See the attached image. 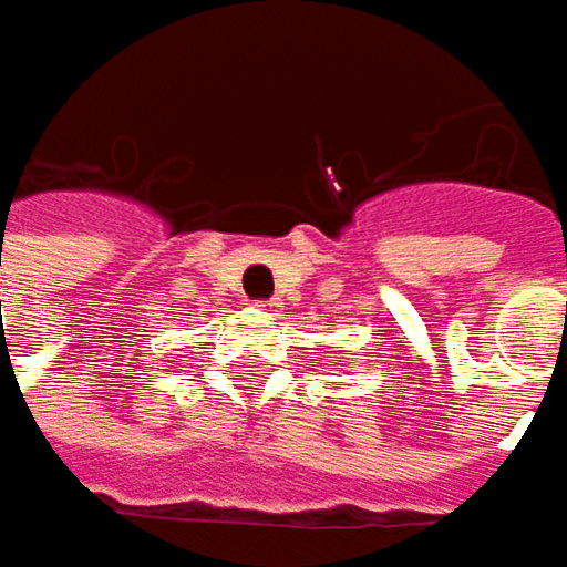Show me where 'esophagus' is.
<instances>
[{"label":"esophagus","mask_w":567,"mask_h":567,"mask_svg":"<svg viewBox=\"0 0 567 567\" xmlns=\"http://www.w3.org/2000/svg\"><path fill=\"white\" fill-rule=\"evenodd\" d=\"M257 310H260V313H272V310H276V303H272V301H260V303H257Z\"/></svg>","instance_id":"34e87169"}]
</instances>
